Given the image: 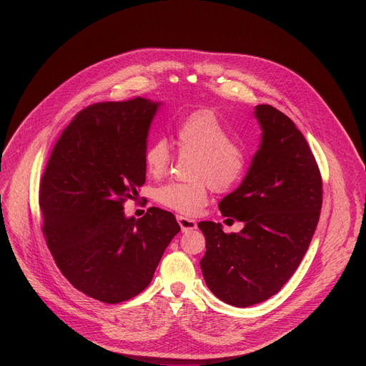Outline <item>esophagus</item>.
Instances as JSON below:
<instances>
[{"label": "esophagus", "mask_w": 366, "mask_h": 366, "mask_svg": "<svg viewBox=\"0 0 366 366\" xmlns=\"http://www.w3.org/2000/svg\"><path fill=\"white\" fill-rule=\"evenodd\" d=\"M177 220H178L182 232H192V230L197 229V223L192 219H188V217H184V216H178Z\"/></svg>", "instance_id": "esophagus-1"}]
</instances>
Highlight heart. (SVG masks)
<instances>
[{"label": "heart", "instance_id": "obj_1", "mask_svg": "<svg viewBox=\"0 0 366 366\" xmlns=\"http://www.w3.org/2000/svg\"><path fill=\"white\" fill-rule=\"evenodd\" d=\"M177 144L182 156L194 159L189 168L191 182H169L156 191L158 201L181 214H195L208 201V185L214 191H227L237 185L246 169L243 149L230 140V133L212 110L188 114L177 129ZM172 159L167 139L152 140L144 152L146 171L159 178L167 174Z\"/></svg>", "mask_w": 366, "mask_h": 366}]
</instances>
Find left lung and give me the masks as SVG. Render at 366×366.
Masks as SVG:
<instances>
[{"instance_id": "left-lung-1", "label": "left lung", "mask_w": 366, "mask_h": 366, "mask_svg": "<svg viewBox=\"0 0 366 366\" xmlns=\"http://www.w3.org/2000/svg\"><path fill=\"white\" fill-rule=\"evenodd\" d=\"M253 114L262 130L259 149L242 184L219 204L243 229L227 234L220 223H198L205 284L234 307L268 300L292 277L316 232L323 197L315 156L292 120L267 104Z\"/></svg>"}]
</instances>
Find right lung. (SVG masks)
<instances>
[{"instance_id":"add662e5","label":"right lung","mask_w":366,"mask_h":366,"mask_svg":"<svg viewBox=\"0 0 366 366\" xmlns=\"http://www.w3.org/2000/svg\"><path fill=\"white\" fill-rule=\"evenodd\" d=\"M161 106L137 97L86 107L64 130L41 177L47 247L65 278L102 302L140 294L181 230L161 208L137 220L123 212L146 181L147 136Z\"/></svg>"}]
</instances>
